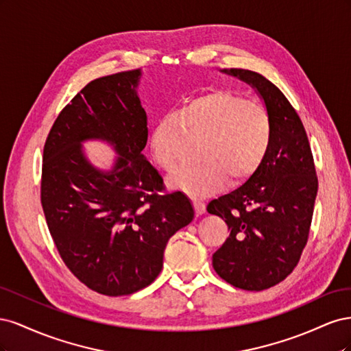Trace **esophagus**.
<instances>
[{
	"instance_id": "obj_1",
	"label": "esophagus",
	"mask_w": 351,
	"mask_h": 351,
	"mask_svg": "<svg viewBox=\"0 0 351 351\" xmlns=\"http://www.w3.org/2000/svg\"><path fill=\"white\" fill-rule=\"evenodd\" d=\"M193 205H195V210H196V215H197V217H199V215H202V214H205V210H206L205 202H202V200L195 199V200H193Z\"/></svg>"
}]
</instances>
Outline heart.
<instances>
[{"label":"heart","mask_w":351,"mask_h":351,"mask_svg":"<svg viewBox=\"0 0 351 351\" xmlns=\"http://www.w3.org/2000/svg\"><path fill=\"white\" fill-rule=\"evenodd\" d=\"M184 134L202 141L200 162L169 177V184L192 196H204L231 183H241L258 171L272 143L269 111L227 90H212L184 101L159 119L149 147L156 164L174 171L182 159Z\"/></svg>","instance_id":"heart-1"}]
</instances>
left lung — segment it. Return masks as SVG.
I'll return each instance as SVG.
<instances>
[{"label":"left lung","mask_w":351,"mask_h":351,"mask_svg":"<svg viewBox=\"0 0 351 351\" xmlns=\"http://www.w3.org/2000/svg\"><path fill=\"white\" fill-rule=\"evenodd\" d=\"M259 93L272 120V143L261 168L206 210L228 226L230 236L212 254L222 280L247 291L269 289L299 263L309 237L317 177L300 117L284 93L262 74L221 70Z\"/></svg>","instance_id":"1"}]
</instances>
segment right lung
Listing matches in <instances>:
<instances>
[{
    "mask_svg": "<svg viewBox=\"0 0 351 351\" xmlns=\"http://www.w3.org/2000/svg\"><path fill=\"white\" fill-rule=\"evenodd\" d=\"M141 76L137 69L88 83L58 114L44 146L40 202L52 240L74 277L112 297L154 282L169 237L195 217L189 197L165 192L142 154ZM86 140L114 147L111 170L88 162L81 151Z\"/></svg>",
    "mask_w": 351,
    "mask_h": 351,
    "instance_id": "1",
    "label": "right lung"
}]
</instances>
